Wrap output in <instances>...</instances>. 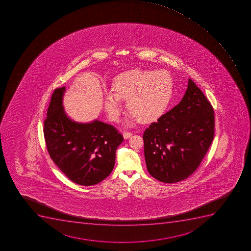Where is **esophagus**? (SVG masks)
<instances>
[{"mask_svg": "<svg viewBox=\"0 0 251 251\" xmlns=\"http://www.w3.org/2000/svg\"><path fill=\"white\" fill-rule=\"evenodd\" d=\"M132 135H133V133H128V132H125V133H123V137H124V139H129V137Z\"/></svg>", "mask_w": 251, "mask_h": 251, "instance_id": "esophagus-1", "label": "esophagus"}]
</instances>
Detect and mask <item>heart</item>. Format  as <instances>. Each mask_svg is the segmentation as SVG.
<instances>
[{"label": "heart", "mask_w": 251, "mask_h": 251, "mask_svg": "<svg viewBox=\"0 0 251 251\" xmlns=\"http://www.w3.org/2000/svg\"><path fill=\"white\" fill-rule=\"evenodd\" d=\"M112 93L104 95L103 105L109 119L120 116L121 101L139 122L156 120L165 113L174 93V81L167 71L132 70L122 73L112 83Z\"/></svg>", "instance_id": "obj_1"}]
</instances>
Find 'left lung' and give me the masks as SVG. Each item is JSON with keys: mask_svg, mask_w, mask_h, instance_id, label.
I'll return each mask as SVG.
<instances>
[{"mask_svg": "<svg viewBox=\"0 0 251 251\" xmlns=\"http://www.w3.org/2000/svg\"><path fill=\"white\" fill-rule=\"evenodd\" d=\"M214 109L189 79L181 101L145 130L144 153L151 176L175 183L196 171L214 135Z\"/></svg>", "mask_w": 251, "mask_h": 251, "instance_id": "left-lung-1", "label": "left lung"}]
</instances>
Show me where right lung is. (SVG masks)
<instances>
[{
    "instance_id": "obj_1",
    "label": "right lung",
    "mask_w": 251,
    "mask_h": 251,
    "mask_svg": "<svg viewBox=\"0 0 251 251\" xmlns=\"http://www.w3.org/2000/svg\"><path fill=\"white\" fill-rule=\"evenodd\" d=\"M66 91V86L56 89L49 105L44 122L47 150L68 178L78 185H95L112 172L123 137L113 126L97 119L72 120L63 106Z\"/></svg>"
}]
</instances>
